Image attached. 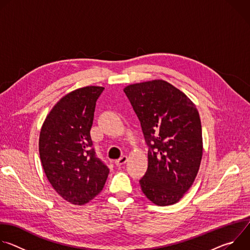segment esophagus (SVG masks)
<instances>
[{
    "mask_svg": "<svg viewBox=\"0 0 250 250\" xmlns=\"http://www.w3.org/2000/svg\"><path fill=\"white\" fill-rule=\"evenodd\" d=\"M126 161H127V156H126V155H123L121 158H119L118 160H116L115 163H116L117 166H121V165L125 164Z\"/></svg>",
    "mask_w": 250,
    "mask_h": 250,
    "instance_id": "obj_1",
    "label": "esophagus"
}]
</instances>
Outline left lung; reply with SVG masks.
Returning a JSON list of instances; mask_svg holds the SVG:
<instances>
[{
    "mask_svg": "<svg viewBox=\"0 0 250 250\" xmlns=\"http://www.w3.org/2000/svg\"><path fill=\"white\" fill-rule=\"evenodd\" d=\"M149 146L148 167L139 180L157 206L179 202L193 185L203 156L202 125L194 103L164 80L124 89Z\"/></svg>",
    "mask_w": 250,
    "mask_h": 250,
    "instance_id": "1",
    "label": "left lung"
}]
</instances>
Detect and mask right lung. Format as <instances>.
<instances>
[{"label":"right lung","instance_id":"obj_1","mask_svg":"<svg viewBox=\"0 0 250 250\" xmlns=\"http://www.w3.org/2000/svg\"><path fill=\"white\" fill-rule=\"evenodd\" d=\"M104 88L87 86L61 98L41 130L42 164L53 189L67 202L84 205L104 188L109 168L92 147L96 102Z\"/></svg>","mask_w":250,"mask_h":250}]
</instances>
